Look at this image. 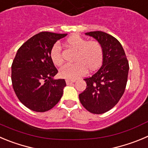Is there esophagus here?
<instances>
[{"label": "esophagus", "mask_w": 148, "mask_h": 148, "mask_svg": "<svg viewBox=\"0 0 148 148\" xmlns=\"http://www.w3.org/2000/svg\"><path fill=\"white\" fill-rule=\"evenodd\" d=\"M74 82H75V80H74V79H66V82L67 85H70V84H71V83H74Z\"/></svg>", "instance_id": "esophagus-1"}]
</instances>
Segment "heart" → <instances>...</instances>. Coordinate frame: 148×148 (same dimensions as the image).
Segmentation results:
<instances>
[{"label":"heart","instance_id":"obj_1","mask_svg":"<svg viewBox=\"0 0 148 148\" xmlns=\"http://www.w3.org/2000/svg\"><path fill=\"white\" fill-rule=\"evenodd\" d=\"M69 47L76 50L74 60L75 63H67L60 69V76L68 79H74L86 72L97 69L103 59V48L97 41H89L78 34H74L66 39ZM50 58L55 66H60L63 60L61 48L55 44L50 51Z\"/></svg>","mask_w":148,"mask_h":148}]
</instances>
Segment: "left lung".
Segmentation results:
<instances>
[{
	"label": "left lung",
	"mask_w": 148,
	"mask_h": 148,
	"mask_svg": "<svg viewBox=\"0 0 148 148\" xmlns=\"http://www.w3.org/2000/svg\"><path fill=\"white\" fill-rule=\"evenodd\" d=\"M85 35L101 45L103 61L93 76L84 79L87 88L79 98L90 112L103 114L113 108L123 95L129 65L122 45L112 36L102 31L85 33Z\"/></svg>",
	"instance_id": "left-lung-1"
}]
</instances>
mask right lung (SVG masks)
Instances as JSON below:
<instances>
[{"instance_id": "add662e5", "label": "right lung", "mask_w": 148, "mask_h": 148, "mask_svg": "<svg viewBox=\"0 0 148 148\" xmlns=\"http://www.w3.org/2000/svg\"><path fill=\"white\" fill-rule=\"evenodd\" d=\"M67 34L41 32L27 40L17 50L12 65V82L19 100L33 111L44 112L55 107L66 87L50 58L55 42Z\"/></svg>"}]
</instances>
